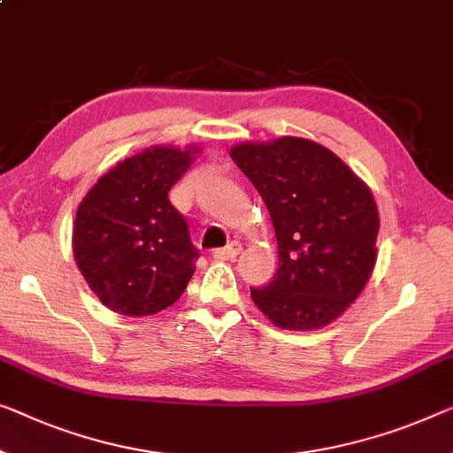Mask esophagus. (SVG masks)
<instances>
[{"mask_svg": "<svg viewBox=\"0 0 453 453\" xmlns=\"http://www.w3.org/2000/svg\"><path fill=\"white\" fill-rule=\"evenodd\" d=\"M242 252V244L240 242H232V244L226 246V248H219L213 252V258L224 262V260H235L238 258V254Z\"/></svg>", "mask_w": 453, "mask_h": 453, "instance_id": "1", "label": "esophagus"}]
</instances>
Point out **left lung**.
I'll use <instances>...</instances> for the list:
<instances>
[{
	"instance_id": "8db88e82",
	"label": "left lung",
	"mask_w": 453,
	"mask_h": 453,
	"mask_svg": "<svg viewBox=\"0 0 453 453\" xmlns=\"http://www.w3.org/2000/svg\"><path fill=\"white\" fill-rule=\"evenodd\" d=\"M229 157L252 180L273 219L279 270L254 305L276 327L313 332L360 296L376 265L378 207L368 185L313 140L240 142Z\"/></svg>"
}]
</instances>
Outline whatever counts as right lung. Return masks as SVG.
<instances>
[{
	"label": "right lung",
	"instance_id": "right-lung-1",
	"mask_svg": "<svg viewBox=\"0 0 453 453\" xmlns=\"http://www.w3.org/2000/svg\"><path fill=\"white\" fill-rule=\"evenodd\" d=\"M201 154L199 146H148L119 160L77 207L73 256L110 311L146 317L185 293L199 250L168 191Z\"/></svg>",
	"mask_w": 453,
	"mask_h": 453
}]
</instances>
